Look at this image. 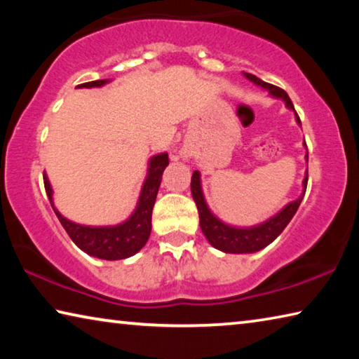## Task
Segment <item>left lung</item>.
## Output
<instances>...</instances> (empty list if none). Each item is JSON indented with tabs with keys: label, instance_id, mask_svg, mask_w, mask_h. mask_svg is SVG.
Returning a JSON list of instances; mask_svg holds the SVG:
<instances>
[{
	"label": "left lung",
	"instance_id": "8db88e82",
	"mask_svg": "<svg viewBox=\"0 0 359 359\" xmlns=\"http://www.w3.org/2000/svg\"><path fill=\"white\" fill-rule=\"evenodd\" d=\"M244 76L255 85L267 90L272 98L282 100L285 102V106H287L290 111L294 112V118L297 121V125L301 126V120L294 111L293 102H291L290 96L287 95L285 90L276 87V85H271L264 81H261V79H258L253 74H248V72H244ZM304 145H306V142H304ZM306 161H309L307 154H306ZM306 188H307V171H306V177L302 180V193L299 198L288 203L280 212H277L276 215L267 218L266 222L255 224V226L242 228V226H233V224L222 222L220 218H218L214 212L209 209L203 193L201 174H199V171H194L191 175V196L198 208L199 226H201L203 234L205 236V239L209 241V244L212 247H215L217 250L224 252V253H255L261 250V248L269 245L271 242H274L277 239V236L287 228V224L296 214V210L299 208V204L304 198V193H306Z\"/></svg>",
	"mask_w": 359,
	"mask_h": 359
}]
</instances>
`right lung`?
Wrapping results in <instances>:
<instances>
[{"label": "right lung", "instance_id": "1", "mask_svg": "<svg viewBox=\"0 0 359 359\" xmlns=\"http://www.w3.org/2000/svg\"><path fill=\"white\" fill-rule=\"evenodd\" d=\"M109 82H111L109 79H102V81L81 83L77 85V88L102 87V85ZM168 165L169 160L166 151L150 158L147 175H145L136 209L133 210V214L125 222L112 224V226H90V224L71 222L63 217L55 205H53V190L47 174L44 172L46 193L60 223L63 224L66 233L69 234L72 242L82 252L90 255V257L107 261L125 259L136 255L145 245V242L149 241L151 231V210H154L158 188H160L161 184L163 171H165Z\"/></svg>", "mask_w": 359, "mask_h": 359}]
</instances>
